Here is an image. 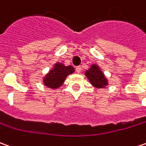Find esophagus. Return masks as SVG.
Instances as JSON below:
<instances>
[{
  "instance_id": "34e87169",
  "label": "esophagus",
  "mask_w": 146,
  "mask_h": 146,
  "mask_svg": "<svg viewBox=\"0 0 146 146\" xmlns=\"http://www.w3.org/2000/svg\"><path fill=\"white\" fill-rule=\"evenodd\" d=\"M76 72L77 73H80L81 72V67L80 66H77L76 68Z\"/></svg>"
}]
</instances>
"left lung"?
<instances>
[{"label":"left lung","instance_id":"1","mask_svg":"<svg viewBox=\"0 0 146 146\" xmlns=\"http://www.w3.org/2000/svg\"><path fill=\"white\" fill-rule=\"evenodd\" d=\"M85 75L94 87L100 88L108 85V81L105 79L104 75L96 65L92 66L90 69L85 72Z\"/></svg>","mask_w":146,"mask_h":146}]
</instances>
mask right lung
I'll return each instance as SVG.
<instances>
[{"label":"right lung","mask_w":146,"mask_h":146,"mask_svg":"<svg viewBox=\"0 0 146 146\" xmlns=\"http://www.w3.org/2000/svg\"><path fill=\"white\" fill-rule=\"evenodd\" d=\"M73 72L74 69L73 66H65L61 63H57L54 68L45 76L43 79L44 84L51 88H57L62 84L66 76Z\"/></svg>","instance_id":"1"}]
</instances>
